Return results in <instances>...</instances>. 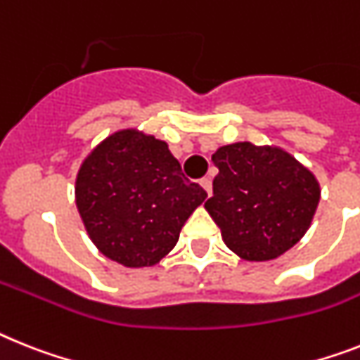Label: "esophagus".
<instances>
[{"label": "esophagus", "mask_w": 360, "mask_h": 360, "mask_svg": "<svg viewBox=\"0 0 360 360\" xmlns=\"http://www.w3.org/2000/svg\"><path fill=\"white\" fill-rule=\"evenodd\" d=\"M199 185L203 186V188H205V192H207L208 195L212 194V181L208 179V177H203V179L199 181Z\"/></svg>", "instance_id": "34e87169"}]
</instances>
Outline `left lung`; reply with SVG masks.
I'll return each instance as SVG.
<instances>
[{
    "label": "left lung",
    "mask_w": 360,
    "mask_h": 360,
    "mask_svg": "<svg viewBox=\"0 0 360 360\" xmlns=\"http://www.w3.org/2000/svg\"><path fill=\"white\" fill-rule=\"evenodd\" d=\"M219 174L205 203L223 241L238 256H282L309 229L320 199L315 175L280 148L236 143L212 155Z\"/></svg>",
    "instance_id": "8db88e82"
}]
</instances>
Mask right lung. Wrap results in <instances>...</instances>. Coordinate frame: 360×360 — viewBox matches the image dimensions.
Returning a JSON list of instances; mask_svg holds the SVG:
<instances>
[{
  "label": "right lung",
  "instance_id": "add662e5",
  "mask_svg": "<svg viewBox=\"0 0 360 360\" xmlns=\"http://www.w3.org/2000/svg\"><path fill=\"white\" fill-rule=\"evenodd\" d=\"M75 194L93 243L126 267H146L168 255L207 198L186 179L168 144L134 129L93 150L78 172Z\"/></svg>",
  "mask_w": 360,
  "mask_h": 360
}]
</instances>
